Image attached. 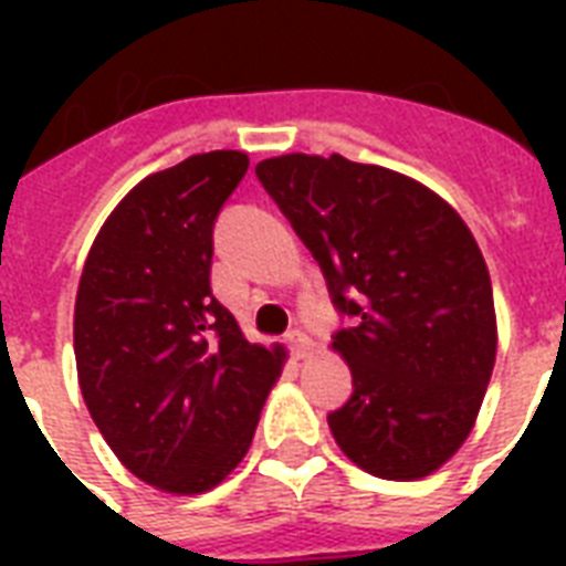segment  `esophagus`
Here are the masks:
<instances>
[{"label": "esophagus", "mask_w": 566, "mask_h": 566, "mask_svg": "<svg viewBox=\"0 0 566 566\" xmlns=\"http://www.w3.org/2000/svg\"><path fill=\"white\" fill-rule=\"evenodd\" d=\"M287 346H291L293 358H311V353H314V344H311V337L305 335V332H291L287 335Z\"/></svg>", "instance_id": "1"}]
</instances>
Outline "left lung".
<instances>
[{
  "mask_svg": "<svg viewBox=\"0 0 566 566\" xmlns=\"http://www.w3.org/2000/svg\"><path fill=\"white\" fill-rule=\"evenodd\" d=\"M353 326V396L328 413L364 473L413 482L470 438L496 361L491 273L461 213L411 176L291 153L255 167Z\"/></svg>",
  "mask_w": 566,
  "mask_h": 566,
  "instance_id": "1",
  "label": "left lung"
}]
</instances>
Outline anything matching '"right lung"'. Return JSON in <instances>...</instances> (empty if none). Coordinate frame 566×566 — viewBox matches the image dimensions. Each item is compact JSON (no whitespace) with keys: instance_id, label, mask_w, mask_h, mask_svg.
<instances>
[{"instance_id":"add662e5","label":"right lung","mask_w":566,"mask_h":566,"mask_svg":"<svg viewBox=\"0 0 566 566\" xmlns=\"http://www.w3.org/2000/svg\"><path fill=\"white\" fill-rule=\"evenodd\" d=\"M234 149L190 155L128 190L75 293L78 387L119 464L172 496L217 488L249 452L282 344H249L211 293L213 220L247 176Z\"/></svg>"}]
</instances>
